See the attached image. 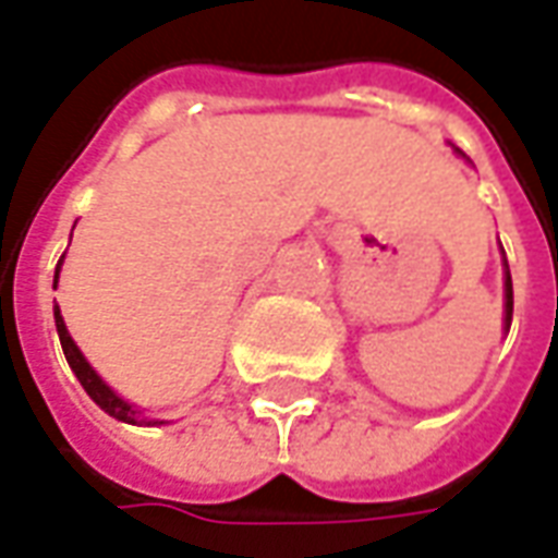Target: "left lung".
I'll return each instance as SVG.
<instances>
[{"label":"left lung","mask_w":558,"mask_h":558,"mask_svg":"<svg viewBox=\"0 0 558 558\" xmlns=\"http://www.w3.org/2000/svg\"><path fill=\"white\" fill-rule=\"evenodd\" d=\"M510 316H513V282H510V270L505 276V325L510 328Z\"/></svg>","instance_id":"obj_1"}]
</instances>
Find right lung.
<instances>
[{
    "mask_svg": "<svg viewBox=\"0 0 558 558\" xmlns=\"http://www.w3.org/2000/svg\"><path fill=\"white\" fill-rule=\"evenodd\" d=\"M57 272H60V264H57ZM53 286H57V276H53ZM53 322H57V333H60V345H63V355H66L69 367L75 371V376H78V383L84 386V391L94 398L109 416L121 418V422H136V410L130 407L126 401H121L114 391L99 379V376L94 374V367L84 361V355L78 352V345L72 343V337H69L66 325H63V316H60V310H53Z\"/></svg>",
    "mask_w": 558,
    "mask_h": 558,
    "instance_id": "1",
    "label": "right lung"
}]
</instances>
